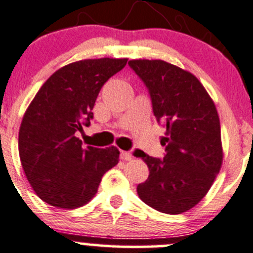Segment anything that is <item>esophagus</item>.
Returning a JSON list of instances; mask_svg holds the SVG:
<instances>
[{
	"instance_id": "1",
	"label": "esophagus",
	"mask_w": 253,
	"mask_h": 253,
	"mask_svg": "<svg viewBox=\"0 0 253 253\" xmlns=\"http://www.w3.org/2000/svg\"><path fill=\"white\" fill-rule=\"evenodd\" d=\"M121 159L124 160V161H130L132 157L127 151H121Z\"/></svg>"
}]
</instances>
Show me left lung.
Instances as JSON below:
<instances>
[{
  "instance_id": "8db88e82",
  "label": "left lung",
  "mask_w": 253,
  "mask_h": 253,
  "mask_svg": "<svg viewBox=\"0 0 253 253\" xmlns=\"http://www.w3.org/2000/svg\"><path fill=\"white\" fill-rule=\"evenodd\" d=\"M144 82L157 123L166 127L162 159L141 150L149 177L137 184L140 199L166 214H181L203 199L222 162L220 122L214 102L191 72L162 60H131Z\"/></svg>"
}]
</instances>
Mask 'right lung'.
<instances>
[{
	"instance_id": "right-lung-1",
	"label": "right lung",
	"mask_w": 253,
	"mask_h": 253,
	"mask_svg": "<svg viewBox=\"0 0 253 253\" xmlns=\"http://www.w3.org/2000/svg\"><path fill=\"white\" fill-rule=\"evenodd\" d=\"M126 61L104 57L66 65L46 80L27 109L19 129V157L45 203L65 209L84 206L103 174L118 164L117 147H84L76 132L91 124L99 91Z\"/></svg>"
}]
</instances>
